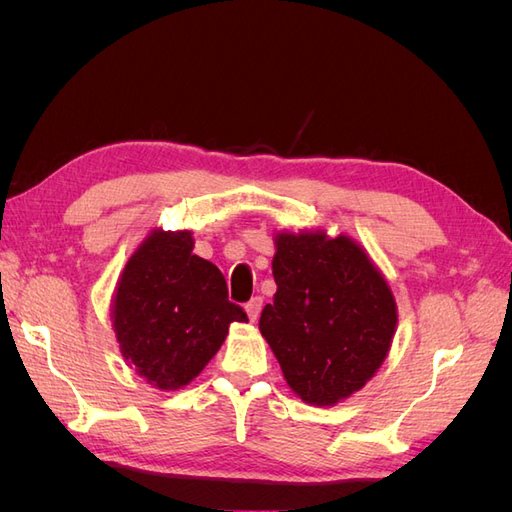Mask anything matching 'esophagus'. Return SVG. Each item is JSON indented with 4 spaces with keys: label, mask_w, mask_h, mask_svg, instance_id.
I'll list each match as a JSON object with an SVG mask.
<instances>
[{
    "label": "esophagus",
    "mask_w": 512,
    "mask_h": 512,
    "mask_svg": "<svg viewBox=\"0 0 512 512\" xmlns=\"http://www.w3.org/2000/svg\"><path fill=\"white\" fill-rule=\"evenodd\" d=\"M260 309H262V299H260V297H252L250 301L245 303V312H247V318H250L252 322H256V318L260 316Z\"/></svg>",
    "instance_id": "34e87169"
}]
</instances>
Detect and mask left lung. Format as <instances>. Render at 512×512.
<instances>
[{
	"mask_svg": "<svg viewBox=\"0 0 512 512\" xmlns=\"http://www.w3.org/2000/svg\"><path fill=\"white\" fill-rule=\"evenodd\" d=\"M273 277L258 327L290 389L320 408L361 391L397 329L391 286L367 252L348 235L277 232Z\"/></svg>",
	"mask_w": 512,
	"mask_h": 512,
	"instance_id": "left-lung-1",
	"label": "left lung"
}]
</instances>
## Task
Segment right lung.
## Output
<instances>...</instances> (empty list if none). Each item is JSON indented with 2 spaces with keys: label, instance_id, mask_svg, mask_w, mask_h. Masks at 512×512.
I'll use <instances>...</instances> for the list:
<instances>
[{
  "label": "right lung",
  "instance_id": "obj_1",
  "mask_svg": "<svg viewBox=\"0 0 512 512\" xmlns=\"http://www.w3.org/2000/svg\"><path fill=\"white\" fill-rule=\"evenodd\" d=\"M192 250L190 230H151L115 288L119 350L160 391L190 384L224 344L230 322H247L228 301L222 271Z\"/></svg>",
  "mask_w": 512,
  "mask_h": 512
}]
</instances>
